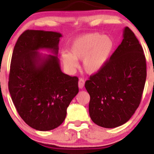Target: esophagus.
Segmentation results:
<instances>
[{"label": "esophagus", "mask_w": 154, "mask_h": 154, "mask_svg": "<svg viewBox=\"0 0 154 154\" xmlns=\"http://www.w3.org/2000/svg\"><path fill=\"white\" fill-rule=\"evenodd\" d=\"M84 85H85V80H84L83 79L80 78V80H79V82H78V86H79V88H80V89L83 88Z\"/></svg>", "instance_id": "obj_1"}]
</instances>
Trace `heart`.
Wrapping results in <instances>:
<instances>
[{"instance_id":"1","label":"heart","mask_w":154,"mask_h":154,"mask_svg":"<svg viewBox=\"0 0 154 154\" xmlns=\"http://www.w3.org/2000/svg\"><path fill=\"white\" fill-rule=\"evenodd\" d=\"M114 47L110 36L98 33H91L74 38L69 47V53L62 52V62L69 70L77 66V60H82L84 70L88 74H95L107 62Z\"/></svg>"}]
</instances>
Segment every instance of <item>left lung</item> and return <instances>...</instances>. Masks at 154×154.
Segmentation results:
<instances>
[{"label": "left lung", "instance_id": "8db88e82", "mask_svg": "<svg viewBox=\"0 0 154 154\" xmlns=\"http://www.w3.org/2000/svg\"><path fill=\"white\" fill-rule=\"evenodd\" d=\"M123 37L104 67L85 84L91 97V120L104 128L118 127L129 121L139 107L146 83L143 47L128 27Z\"/></svg>", "mask_w": 154, "mask_h": 154}]
</instances>
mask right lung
Wrapping results in <instances>:
<instances>
[{
	"label": "right lung",
	"mask_w": 154,
	"mask_h": 154,
	"mask_svg": "<svg viewBox=\"0 0 154 154\" xmlns=\"http://www.w3.org/2000/svg\"><path fill=\"white\" fill-rule=\"evenodd\" d=\"M60 33L27 30L18 38L10 66L8 90L17 111L28 126L50 131L60 126L79 92L78 78L64 74L58 58ZM54 55L43 56L38 49Z\"/></svg>",
	"instance_id": "obj_1"
}]
</instances>
